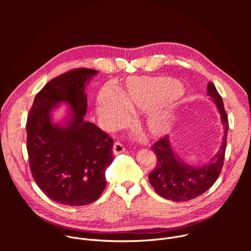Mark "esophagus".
Returning a JSON list of instances; mask_svg holds the SVG:
<instances>
[{
	"label": "esophagus",
	"mask_w": 251,
	"mask_h": 251,
	"mask_svg": "<svg viewBox=\"0 0 251 251\" xmlns=\"http://www.w3.org/2000/svg\"><path fill=\"white\" fill-rule=\"evenodd\" d=\"M124 152H125V147L122 145V143L116 142L114 146H113L114 155H118V154H121V153H124Z\"/></svg>",
	"instance_id": "obj_1"
}]
</instances>
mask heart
I'll list each match as a JSON object with an SVG mask.
<instances>
[{"label":"heart","instance_id":"b5f03b06","mask_svg":"<svg viewBox=\"0 0 251 251\" xmlns=\"http://www.w3.org/2000/svg\"><path fill=\"white\" fill-rule=\"evenodd\" d=\"M176 85L168 82L159 86L157 82L142 78H133L118 96L109 90H103L97 98V112L108 129H117L129 120L127 110L152 109L161 98H174L178 95ZM146 133L152 137L162 136L171 128V118L165 112H154L145 120Z\"/></svg>","mask_w":251,"mask_h":251}]
</instances>
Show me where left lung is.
Listing matches in <instances>:
<instances>
[{
	"instance_id": "obj_1",
	"label": "left lung",
	"mask_w": 251,
	"mask_h": 251,
	"mask_svg": "<svg viewBox=\"0 0 251 251\" xmlns=\"http://www.w3.org/2000/svg\"><path fill=\"white\" fill-rule=\"evenodd\" d=\"M207 95L213 100L221 113L225 134L219 152L206 165L195 167L181 161L172 149L169 136H164L152 146L157 156V164L149 175V181L155 192L167 200L185 201L202 195L216 183L222 172L226 148L228 118L223 98L212 82L207 83Z\"/></svg>"
}]
</instances>
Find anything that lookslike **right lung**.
I'll return each instance as SVG.
<instances>
[{
  "label": "right lung",
  "instance_id": "right-lung-1",
  "mask_svg": "<svg viewBox=\"0 0 251 251\" xmlns=\"http://www.w3.org/2000/svg\"><path fill=\"white\" fill-rule=\"evenodd\" d=\"M98 71L75 68L53 78L35 95L26 121V149L35 183L50 200L65 205L96 201L106 187L105 171L112 161L114 142L84 119L85 83ZM60 101L72 107L64 127L51 122Z\"/></svg>",
  "mask_w": 251,
  "mask_h": 251
}]
</instances>
